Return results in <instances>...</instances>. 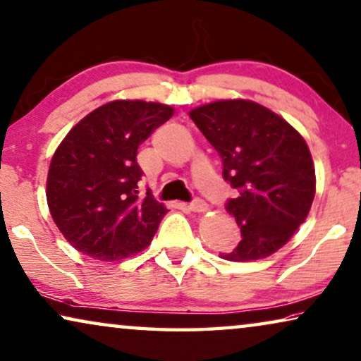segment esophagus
Wrapping results in <instances>:
<instances>
[{"instance_id":"34e87169","label":"esophagus","mask_w":361,"mask_h":361,"mask_svg":"<svg viewBox=\"0 0 361 361\" xmlns=\"http://www.w3.org/2000/svg\"><path fill=\"white\" fill-rule=\"evenodd\" d=\"M190 209H191L192 212H206L207 209H209V206L202 201V199L197 197V199H195V201L190 204Z\"/></svg>"}]
</instances>
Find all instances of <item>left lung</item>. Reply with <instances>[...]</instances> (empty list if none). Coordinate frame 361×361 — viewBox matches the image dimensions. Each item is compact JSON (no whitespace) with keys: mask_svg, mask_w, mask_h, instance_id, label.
Segmentation results:
<instances>
[{"mask_svg":"<svg viewBox=\"0 0 361 361\" xmlns=\"http://www.w3.org/2000/svg\"><path fill=\"white\" fill-rule=\"evenodd\" d=\"M224 164V180L241 232L220 257L256 261L281 250L308 217L316 192L314 164L305 139L282 116L251 100H219L190 111Z\"/></svg>","mask_w":361,"mask_h":361,"instance_id":"8db88e82","label":"left lung"}]
</instances>
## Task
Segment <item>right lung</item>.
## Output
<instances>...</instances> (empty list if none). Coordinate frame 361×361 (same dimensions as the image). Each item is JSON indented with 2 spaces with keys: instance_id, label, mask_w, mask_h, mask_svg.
Masks as SVG:
<instances>
[{
  "instance_id": "1",
  "label": "right lung",
  "mask_w": 361,
  "mask_h": 361,
  "mask_svg": "<svg viewBox=\"0 0 361 361\" xmlns=\"http://www.w3.org/2000/svg\"><path fill=\"white\" fill-rule=\"evenodd\" d=\"M173 109L144 100H113L84 116L53 154L47 202L73 248L120 261L150 245L169 212L150 191L139 197L137 147Z\"/></svg>"
}]
</instances>
